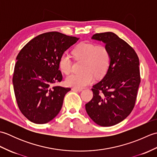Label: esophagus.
I'll use <instances>...</instances> for the list:
<instances>
[{"mask_svg":"<svg viewBox=\"0 0 157 157\" xmlns=\"http://www.w3.org/2000/svg\"><path fill=\"white\" fill-rule=\"evenodd\" d=\"M83 88H72V90L73 91H78V92H80L82 91Z\"/></svg>","mask_w":157,"mask_h":157,"instance_id":"1","label":"esophagus"}]
</instances>
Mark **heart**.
Returning <instances> with one entry per match:
<instances>
[{"instance_id": "b5f03b06", "label": "heart", "mask_w": 157, "mask_h": 157, "mask_svg": "<svg viewBox=\"0 0 157 157\" xmlns=\"http://www.w3.org/2000/svg\"><path fill=\"white\" fill-rule=\"evenodd\" d=\"M73 55L78 59H84L82 73H72L66 78V84L71 87L81 88L90 84L94 80V75H103L107 71L111 61L109 50L104 46L82 42L75 46ZM59 68L65 74L71 71L72 61L67 53H63L59 59Z\"/></svg>"}]
</instances>
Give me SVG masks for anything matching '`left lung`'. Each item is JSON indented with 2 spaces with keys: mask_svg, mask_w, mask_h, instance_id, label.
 Instances as JSON below:
<instances>
[{
  "mask_svg": "<svg viewBox=\"0 0 157 157\" xmlns=\"http://www.w3.org/2000/svg\"><path fill=\"white\" fill-rule=\"evenodd\" d=\"M92 39L105 43L111 61L104 78L93 86V98L86 104V110L96 124L112 126L134 108L140 83L139 58L134 49L114 33H98Z\"/></svg>",
  "mask_w": 157,
  "mask_h": 157,
  "instance_id": "1",
  "label": "left lung"
}]
</instances>
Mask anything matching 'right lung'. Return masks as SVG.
I'll return each mask as SVG.
<instances>
[{
  "mask_svg": "<svg viewBox=\"0 0 157 157\" xmlns=\"http://www.w3.org/2000/svg\"><path fill=\"white\" fill-rule=\"evenodd\" d=\"M79 38L58 32L44 33L28 42L17 56L13 89L20 111L30 121L44 124L61 111L71 88L53 86L63 79L59 59Z\"/></svg>",
  "mask_w": 157,
  "mask_h": 157,
  "instance_id": "1",
  "label": "right lung"
}]
</instances>
